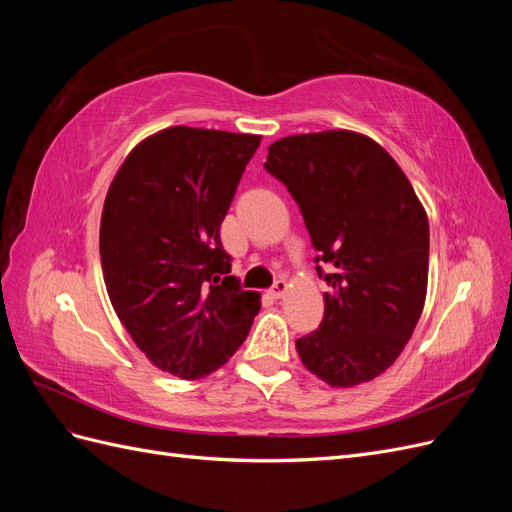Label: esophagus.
<instances>
[{
	"label": "esophagus",
	"mask_w": 512,
	"mask_h": 512,
	"mask_svg": "<svg viewBox=\"0 0 512 512\" xmlns=\"http://www.w3.org/2000/svg\"><path fill=\"white\" fill-rule=\"evenodd\" d=\"M286 290H288L286 280H275V284L269 288V294H271L273 299H280V297H284Z\"/></svg>",
	"instance_id": "esophagus-1"
}]
</instances>
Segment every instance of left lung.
Instances as JSON below:
<instances>
[{"label":"left lung","mask_w":512,"mask_h":512,"mask_svg":"<svg viewBox=\"0 0 512 512\" xmlns=\"http://www.w3.org/2000/svg\"><path fill=\"white\" fill-rule=\"evenodd\" d=\"M299 205L324 292L320 327L297 339L303 365L354 386L395 363L421 318L429 222L404 170L371 138L348 132L275 141L265 162Z\"/></svg>","instance_id":"1"}]
</instances>
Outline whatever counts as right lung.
<instances>
[{
	"mask_svg": "<svg viewBox=\"0 0 512 512\" xmlns=\"http://www.w3.org/2000/svg\"><path fill=\"white\" fill-rule=\"evenodd\" d=\"M256 134L175 126L136 145L108 188L100 222L104 284L147 359L196 380L220 369L260 309L230 273L220 226Z\"/></svg>",
	"mask_w": 512,
	"mask_h": 512,
	"instance_id": "obj_1",
	"label": "right lung"
}]
</instances>
